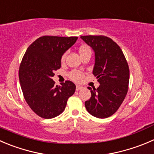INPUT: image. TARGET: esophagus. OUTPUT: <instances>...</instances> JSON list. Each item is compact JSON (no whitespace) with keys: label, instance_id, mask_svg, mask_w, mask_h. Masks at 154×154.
Returning a JSON list of instances; mask_svg holds the SVG:
<instances>
[{"label":"esophagus","instance_id":"obj_1","mask_svg":"<svg viewBox=\"0 0 154 154\" xmlns=\"http://www.w3.org/2000/svg\"><path fill=\"white\" fill-rule=\"evenodd\" d=\"M83 86H80V85H77V86H76V90L77 91H78V90H80V89H83Z\"/></svg>","mask_w":154,"mask_h":154}]
</instances>
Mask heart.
Listing matches in <instances>:
<instances>
[{
	"instance_id": "b5f03b06",
	"label": "heart",
	"mask_w": 154,
	"mask_h": 154,
	"mask_svg": "<svg viewBox=\"0 0 154 154\" xmlns=\"http://www.w3.org/2000/svg\"><path fill=\"white\" fill-rule=\"evenodd\" d=\"M86 48H88V47H81L80 51H82V50H85V49ZM65 55H64V56H62V60L65 59ZM70 77H71V79L75 80V81H80V80H81L82 78H83V74L79 71H72V72H71V74H70Z\"/></svg>"
}]
</instances>
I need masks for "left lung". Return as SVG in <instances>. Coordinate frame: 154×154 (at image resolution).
Wrapping results in <instances>:
<instances>
[{"mask_svg":"<svg viewBox=\"0 0 154 154\" xmlns=\"http://www.w3.org/2000/svg\"><path fill=\"white\" fill-rule=\"evenodd\" d=\"M93 50L95 65L92 74L98 79L97 89L88 87L91 98L85 107L97 118H107L118 110L128 92L129 69L123 51L113 40L104 36H81Z\"/></svg>","mask_w":154,"mask_h":154,"instance_id":"left-lung-1","label":"left lung"}]
</instances>
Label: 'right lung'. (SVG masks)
Segmentation results:
<instances>
[{
  "label": "right lung",
  "mask_w": 154,
  "mask_h": 154,
  "mask_svg": "<svg viewBox=\"0 0 154 154\" xmlns=\"http://www.w3.org/2000/svg\"><path fill=\"white\" fill-rule=\"evenodd\" d=\"M77 37L44 36L27 49L19 67V83L31 110L44 119H51L64 111L76 86L67 80L55 85L52 77L61 68L64 53L76 43Z\"/></svg>",
  "instance_id": "obj_1"
}]
</instances>
